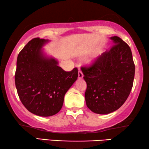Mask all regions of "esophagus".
<instances>
[{
  "label": "esophagus",
  "mask_w": 149,
  "mask_h": 149,
  "mask_svg": "<svg viewBox=\"0 0 149 149\" xmlns=\"http://www.w3.org/2000/svg\"><path fill=\"white\" fill-rule=\"evenodd\" d=\"M83 77V74L82 72V71L79 70V72H78V78L79 79H82Z\"/></svg>",
  "instance_id": "1"
}]
</instances>
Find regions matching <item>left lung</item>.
I'll return each mask as SVG.
<instances>
[{"mask_svg":"<svg viewBox=\"0 0 149 149\" xmlns=\"http://www.w3.org/2000/svg\"><path fill=\"white\" fill-rule=\"evenodd\" d=\"M113 46L88 67H82L87 83V107L93 113L109 114L119 109L131 92L135 74L132 51L118 36L110 38Z\"/></svg>","mask_w":149,"mask_h":149,"instance_id":"left-lung-1","label":"left lung"}]
</instances>
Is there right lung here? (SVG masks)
<instances>
[{"label":"right lung","mask_w":149,"mask_h":149,"mask_svg":"<svg viewBox=\"0 0 149 149\" xmlns=\"http://www.w3.org/2000/svg\"><path fill=\"white\" fill-rule=\"evenodd\" d=\"M49 40L35 38L19 52L15 83L19 97L28 111L40 117L56 115L64 95L78 77V69L66 72L58 62L44 53Z\"/></svg>","instance_id":"obj_1"}]
</instances>
